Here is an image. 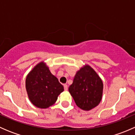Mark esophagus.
<instances>
[{
  "label": "esophagus",
  "instance_id": "obj_1",
  "mask_svg": "<svg viewBox=\"0 0 135 135\" xmlns=\"http://www.w3.org/2000/svg\"><path fill=\"white\" fill-rule=\"evenodd\" d=\"M64 89H65V91L68 90V85H66V84H65V85H64Z\"/></svg>",
  "mask_w": 135,
  "mask_h": 135
}]
</instances>
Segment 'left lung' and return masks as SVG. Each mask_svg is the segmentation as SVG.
Segmentation results:
<instances>
[{
	"mask_svg": "<svg viewBox=\"0 0 135 135\" xmlns=\"http://www.w3.org/2000/svg\"><path fill=\"white\" fill-rule=\"evenodd\" d=\"M69 91L76 105L88 111L100 103L103 84L96 72L89 65H85L76 73Z\"/></svg>",
	"mask_w": 135,
	"mask_h": 135,
	"instance_id": "obj_1",
	"label": "left lung"
}]
</instances>
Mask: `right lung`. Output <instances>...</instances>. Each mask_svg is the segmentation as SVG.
I'll return each mask as SVG.
<instances>
[{
	"label": "right lung",
	"mask_w": 135,
	"mask_h": 135,
	"mask_svg": "<svg viewBox=\"0 0 135 135\" xmlns=\"http://www.w3.org/2000/svg\"><path fill=\"white\" fill-rule=\"evenodd\" d=\"M25 87L30 101L40 108L53 105L64 90L62 85L44 62H39L28 73Z\"/></svg>",
	"instance_id": "1"
}]
</instances>
